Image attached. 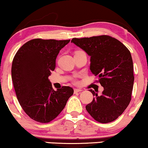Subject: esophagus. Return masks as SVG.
<instances>
[{
	"mask_svg": "<svg viewBox=\"0 0 148 148\" xmlns=\"http://www.w3.org/2000/svg\"><path fill=\"white\" fill-rule=\"evenodd\" d=\"M82 90L80 89V88H75L74 89V93H79V92H81Z\"/></svg>",
	"mask_w": 148,
	"mask_h": 148,
	"instance_id": "1",
	"label": "esophagus"
}]
</instances>
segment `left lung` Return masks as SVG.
Returning a JSON list of instances; mask_svg holds the SVG:
<instances>
[{"label": "left lung", "mask_w": 148, "mask_h": 148, "mask_svg": "<svg viewBox=\"0 0 148 148\" xmlns=\"http://www.w3.org/2000/svg\"><path fill=\"white\" fill-rule=\"evenodd\" d=\"M91 57L90 70L104 87L101 95L90 89L93 98L86 106L95 121L108 123L117 119L129 105L133 89L134 67L131 53L118 39L100 35L71 40Z\"/></svg>", "instance_id": "8db88e82"}]
</instances>
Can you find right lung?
<instances>
[{
  "instance_id": "add662e5",
  "label": "right lung",
  "mask_w": 148,
  "mask_h": 148,
  "mask_svg": "<svg viewBox=\"0 0 148 148\" xmlns=\"http://www.w3.org/2000/svg\"><path fill=\"white\" fill-rule=\"evenodd\" d=\"M69 40L34 39L19 48L13 59L12 78L22 109L30 119L47 123L57 117L73 94L70 86L55 91L48 79L60 50Z\"/></svg>"
}]
</instances>
